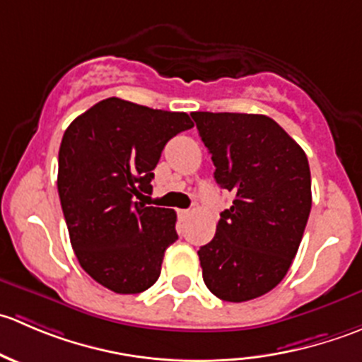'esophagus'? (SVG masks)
Segmentation results:
<instances>
[{
	"label": "esophagus",
	"instance_id": "obj_1",
	"mask_svg": "<svg viewBox=\"0 0 362 362\" xmlns=\"http://www.w3.org/2000/svg\"><path fill=\"white\" fill-rule=\"evenodd\" d=\"M177 215H178V218H180V221H185V218L191 217V211H189V210H177Z\"/></svg>",
	"mask_w": 362,
	"mask_h": 362
}]
</instances>
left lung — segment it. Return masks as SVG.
I'll return each mask as SVG.
<instances>
[{
  "instance_id": "obj_1",
  "label": "left lung",
  "mask_w": 362,
  "mask_h": 362,
  "mask_svg": "<svg viewBox=\"0 0 362 362\" xmlns=\"http://www.w3.org/2000/svg\"><path fill=\"white\" fill-rule=\"evenodd\" d=\"M211 154L215 182L233 192L214 240L198 250L211 294L242 303L279 286L289 272L312 208L303 148L257 113H191Z\"/></svg>"
}]
</instances>
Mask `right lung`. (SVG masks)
<instances>
[{
	"label": "right lung",
	"instance_id": "1",
	"mask_svg": "<svg viewBox=\"0 0 362 362\" xmlns=\"http://www.w3.org/2000/svg\"><path fill=\"white\" fill-rule=\"evenodd\" d=\"M192 126L184 112L108 98L64 131L57 191L69 242L83 272L113 293H144L159 279L177 214L136 199L152 191L164 145Z\"/></svg>",
	"mask_w": 362,
	"mask_h": 362
}]
</instances>
